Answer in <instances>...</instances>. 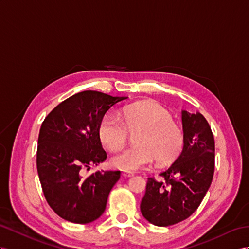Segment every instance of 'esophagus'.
<instances>
[{
	"mask_svg": "<svg viewBox=\"0 0 249 249\" xmlns=\"http://www.w3.org/2000/svg\"><path fill=\"white\" fill-rule=\"evenodd\" d=\"M122 176L125 177V178H131V177H133V174L129 173V171H123Z\"/></svg>",
	"mask_w": 249,
	"mask_h": 249,
	"instance_id": "obj_1",
	"label": "esophagus"
}]
</instances>
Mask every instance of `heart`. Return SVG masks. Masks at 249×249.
<instances>
[{
    "label": "heart",
    "instance_id": "b5f03b06",
    "mask_svg": "<svg viewBox=\"0 0 249 249\" xmlns=\"http://www.w3.org/2000/svg\"><path fill=\"white\" fill-rule=\"evenodd\" d=\"M121 114L122 121L112 113L105 114L98 127L102 145L111 151L123 147L128 132L138 131L133 140L136 146L113 156V166L132 171L148 166L155 159L158 164L167 165L179 158L185 133L166 108L154 101H143L124 106Z\"/></svg>",
    "mask_w": 249,
    "mask_h": 249
}]
</instances>
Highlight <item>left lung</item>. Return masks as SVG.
<instances>
[{"mask_svg": "<svg viewBox=\"0 0 249 249\" xmlns=\"http://www.w3.org/2000/svg\"><path fill=\"white\" fill-rule=\"evenodd\" d=\"M185 143L175 163L160 174L162 180L148 178L141 213L157 226H170L186 220L200 206L214 173V139L201 113L182 111Z\"/></svg>", "mask_w": 249, "mask_h": 249, "instance_id": "left-lung-1", "label": "left lung"}]
</instances>
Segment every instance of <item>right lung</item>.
Returning a JSON list of instances; mask_svg holds the SVG:
<instances>
[{"instance_id":"1","label":"right lung","mask_w":249,"mask_h":249,"mask_svg":"<svg viewBox=\"0 0 249 249\" xmlns=\"http://www.w3.org/2000/svg\"><path fill=\"white\" fill-rule=\"evenodd\" d=\"M126 98L86 90L63 101L43 121L36 168L48 205L62 219L86 224L102 215L120 171L85 169L106 160L98 135L101 119Z\"/></svg>"}]
</instances>
